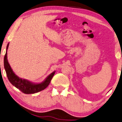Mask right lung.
I'll use <instances>...</instances> for the list:
<instances>
[{
	"instance_id": "obj_1",
	"label": "right lung",
	"mask_w": 122,
	"mask_h": 122,
	"mask_svg": "<svg viewBox=\"0 0 122 122\" xmlns=\"http://www.w3.org/2000/svg\"><path fill=\"white\" fill-rule=\"evenodd\" d=\"M9 43L7 44L6 47V53H5L4 59V65L7 77L10 83L17 88L20 90L24 94H27L36 93L45 89L49 85L51 81L55 74L56 71L50 74L44 81L40 83H33L27 80L22 79L19 77L13 71L7 61V51L9 47Z\"/></svg>"
}]
</instances>
